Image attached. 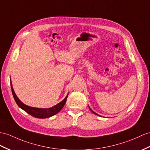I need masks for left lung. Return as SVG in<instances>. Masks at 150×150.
I'll return each instance as SVG.
<instances>
[{"instance_id":"1","label":"left lung","mask_w":150,"mask_h":150,"mask_svg":"<svg viewBox=\"0 0 150 150\" xmlns=\"http://www.w3.org/2000/svg\"><path fill=\"white\" fill-rule=\"evenodd\" d=\"M88 106H89V105H88ZM89 108H90V111H92V112L93 113V114H95V115H98V116H100V115H98V114H97V113H96V112H95L94 111H93L92 110V109H91V108H90V107H89Z\"/></svg>"}]
</instances>
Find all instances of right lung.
Segmentation results:
<instances>
[{
	"label": "right lung",
	"instance_id": "add662e5",
	"mask_svg": "<svg viewBox=\"0 0 150 150\" xmlns=\"http://www.w3.org/2000/svg\"><path fill=\"white\" fill-rule=\"evenodd\" d=\"M10 80H11V88L12 93H13V97L14 98V100H15L17 105L21 109H22L23 110H24L25 112H27V113H28L29 115H30L31 116H34V117H35V118H47L51 117V116L55 115L61 110L63 108L65 103H66L69 93L67 95V96L65 97V98L62 101H61L60 103L56 104L55 105H54V106H53L52 108H34V107L28 106V105L23 103L22 102H21L19 99V98L17 97L15 92H14L13 88L12 82H11V78H10Z\"/></svg>",
	"mask_w": 150,
	"mask_h": 150
}]
</instances>
